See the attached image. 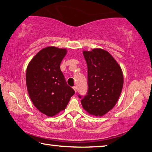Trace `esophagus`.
Here are the masks:
<instances>
[{
  "mask_svg": "<svg viewBox=\"0 0 152 152\" xmlns=\"http://www.w3.org/2000/svg\"><path fill=\"white\" fill-rule=\"evenodd\" d=\"M73 89H74V92H77V87H76V86H74V87H73Z\"/></svg>",
  "mask_w": 152,
  "mask_h": 152,
  "instance_id": "obj_1",
  "label": "esophagus"
}]
</instances>
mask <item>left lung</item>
<instances>
[{"instance_id": "left-lung-1", "label": "left lung", "mask_w": 152, "mask_h": 152, "mask_svg": "<svg viewBox=\"0 0 152 152\" xmlns=\"http://www.w3.org/2000/svg\"><path fill=\"white\" fill-rule=\"evenodd\" d=\"M83 54L88 66V92L81 100L82 106L90 115L103 116L120 98L124 85L122 68L104 49L84 50Z\"/></svg>"}]
</instances>
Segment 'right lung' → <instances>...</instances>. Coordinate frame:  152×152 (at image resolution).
<instances>
[{
	"instance_id": "obj_1",
	"label": "right lung",
	"mask_w": 152,
	"mask_h": 152,
	"mask_svg": "<svg viewBox=\"0 0 152 152\" xmlns=\"http://www.w3.org/2000/svg\"><path fill=\"white\" fill-rule=\"evenodd\" d=\"M66 48L48 46L30 60L26 68L27 90L34 106L49 117L64 110L74 94L60 70Z\"/></svg>"
}]
</instances>
